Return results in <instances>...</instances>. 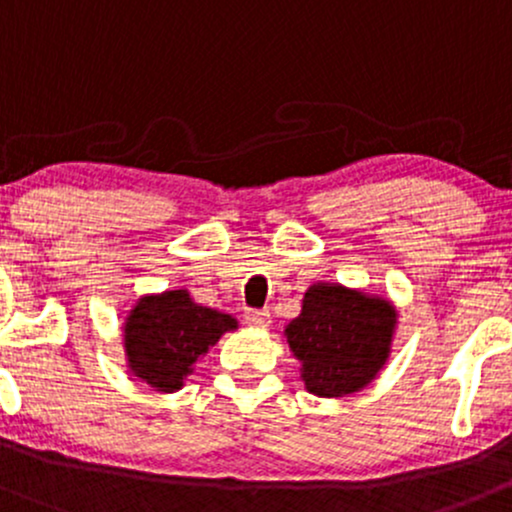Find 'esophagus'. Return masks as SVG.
<instances>
[{"label":"esophagus","mask_w":512,"mask_h":512,"mask_svg":"<svg viewBox=\"0 0 512 512\" xmlns=\"http://www.w3.org/2000/svg\"><path fill=\"white\" fill-rule=\"evenodd\" d=\"M244 321L249 326H258V329H263V326L271 324V312H268V309H246Z\"/></svg>","instance_id":"esophagus-1"}]
</instances>
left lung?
Instances as JSON below:
<instances>
[{"label": "left lung", "mask_w": 512, "mask_h": 512, "mask_svg": "<svg viewBox=\"0 0 512 512\" xmlns=\"http://www.w3.org/2000/svg\"><path fill=\"white\" fill-rule=\"evenodd\" d=\"M394 304L336 283H314L304 292L300 317L285 326L300 360L307 392L343 396L377 377L392 350Z\"/></svg>", "instance_id": "8db88e82"}]
</instances>
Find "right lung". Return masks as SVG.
<instances>
[{
	"label": "right lung",
	"instance_id": "obj_1",
	"mask_svg": "<svg viewBox=\"0 0 512 512\" xmlns=\"http://www.w3.org/2000/svg\"><path fill=\"white\" fill-rule=\"evenodd\" d=\"M237 329L232 314L193 302L188 290L145 295L130 309L123 326L125 355L135 377L157 392L183 387L195 360L203 358L222 333Z\"/></svg>",
	"mask_w": 512,
	"mask_h": 512
}]
</instances>
